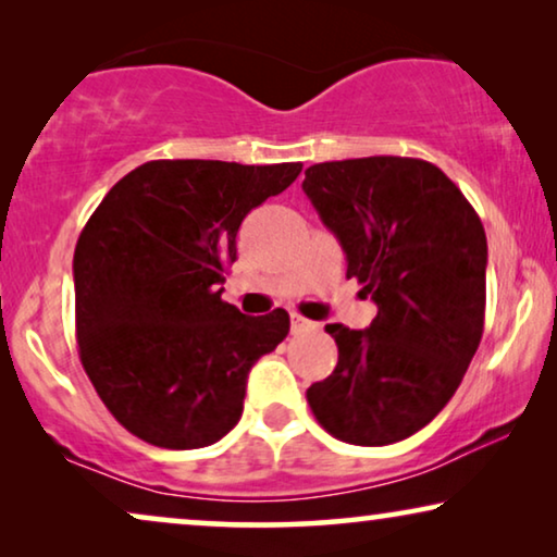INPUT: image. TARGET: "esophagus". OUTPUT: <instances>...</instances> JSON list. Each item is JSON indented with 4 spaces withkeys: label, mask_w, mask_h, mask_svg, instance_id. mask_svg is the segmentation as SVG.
I'll return each instance as SVG.
<instances>
[{
    "label": "esophagus",
    "mask_w": 557,
    "mask_h": 557,
    "mask_svg": "<svg viewBox=\"0 0 557 557\" xmlns=\"http://www.w3.org/2000/svg\"><path fill=\"white\" fill-rule=\"evenodd\" d=\"M314 322H309V319H304L301 314H296V311H292V334H301V332H309L314 330Z\"/></svg>",
    "instance_id": "34e87169"
}]
</instances>
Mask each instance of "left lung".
I'll return each mask as SVG.
<instances>
[{
  "label": "left lung",
  "instance_id": "obj_1",
  "mask_svg": "<svg viewBox=\"0 0 557 557\" xmlns=\"http://www.w3.org/2000/svg\"><path fill=\"white\" fill-rule=\"evenodd\" d=\"M301 187L377 304L368 330L326 324L337 368L307 391L334 438L387 446L421 431L459 387L484 332L486 235L436 164L362 157L309 166Z\"/></svg>",
  "mask_w": 557,
  "mask_h": 557
}]
</instances>
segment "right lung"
Masks as SVG:
<instances>
[{"mask_svg": "<svg viewBox=\"0 0 557 557\" xmlns=\"http://www.w3.org/2000/svg\"><path fill=\"white\" fill-rule=\"evenodd\" d=\"M301 164L154 159L109 189L73 256L83 370L111 416L159 448L215 444L240 421L248 372L288 314L220 299L243 218Z\"/></svg>", "mask_w": 557, "mask_h": 557, "instance_id": "1", "label": "right lung"}]
</instances>
